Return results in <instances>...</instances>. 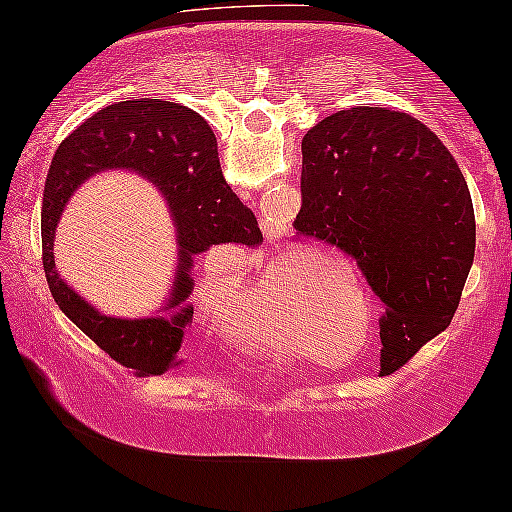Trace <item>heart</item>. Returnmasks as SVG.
Returning a JSON list of instances; mask_svg holds the SVG:
<instances>
[{"instance_id": "obj_1", "label": "heart", "mask_w": 512, "mask_h": 512, "mask_svg": "<svg viewBox=\"0 0 512 512\" xmlns=\"http://www.w3.org/2000/svg\"><path fill=\"white\" fill-rule=\"evenodd\" d=\"M297 272V267H272L263 274L261 281L247 288L245 293L226 306L222 327L226 334L249 343L251 348L288 355L306 345V320L304 313L320 325H327L336 313L345 309L355 311V297L350 288L336 277L332 267L322 265L318 258H311L304 267V277L287 281ZM301 338H296V329Z\"/></svg>"}]
</instances>
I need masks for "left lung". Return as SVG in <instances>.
<instances>
[{"mask_svg":"<svg viewBox=\"0 0 512 512\" xmlns=\"http://www.w3.org/2000/svg\"><path fill=\"white\" fill-rule=\"evenodd\" d=\"M306 245L341 251L380 302V373L403 368L451 325L476 251L474 203L435 132L387 107H350L306 132Z\"/></svg>","mask_w":512,"mask_h":512,"instance_id":"obj_1","label":"left lung"}]
</instances>
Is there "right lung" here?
Instances as JSON below:
<instances>
[{"label": "right lung", "mask_w": 512, "mask_h": 512, "mask_svg": "<svg viewBox=\"0 0 512 512\" xmlns=\"http://www.w3.org/2000/svg\"><path fill=\"white\" fill-rule=\"evenodd\" d=\"M105 168H132L168 196L179 229V270L169 319H107L70 291L53 267V229L65 201L86 177ZM43 267L54 302L93 343L137 377L176 364L183 329L192 322V256L212 245L258 247L263 233L233 194L219 167L217 139L192 109L167 100H125L100 109L68 135L52 157L43 190Z\"/></svg>", "instance_id": "right-lung-1"}]
</instances>
